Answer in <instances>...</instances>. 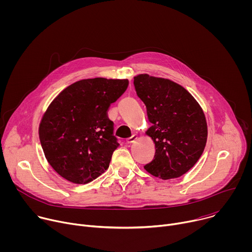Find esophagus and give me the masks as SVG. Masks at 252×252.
Instances as JSON below:
<instances>
[{
    "label": "esophagus",
    "instance_id": "34e87169",
    "mask_svg": "<svg viewBox=\"0 0 252 252\" xmlns=\"http://www.w3.org/2000/svg\"><path fill=\"white\" fill-rule=\"evenodd\" d=\"M136 139H137V135H136V134H132L130 137L126 138V142H127V143H132V142H134Z\"/></svg>",
    "mask_w": 252,
    "mask_h": 252
}]
</instances>
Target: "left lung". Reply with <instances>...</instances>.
<instances>
[{"label":"left lung","mask_w":252,"mask_h":252,"mask_svg":"<svg viewBox=\"0 0 252 252\" xmlns=\"http://www.w3.org/2000/svg\"><path fill=\"white\" fill-rule=\"evenodd\" d=\"M133 85L152 123L146 133L156 145L155 158L145 168L161 179L182 176L205 148L207 126L201 107L186 89L169 80L138 75Z\"/></svg>","instance_id":"obj_1"}]
</instances>
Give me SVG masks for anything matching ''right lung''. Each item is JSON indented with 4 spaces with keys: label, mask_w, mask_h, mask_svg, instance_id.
I'll return each instance as SVG.
<instances>
[{
    "label": "right lung",
    "mask_w": 252,
    "mask_h": 252,
    "mask_svg": "<svg viewBox=\"0 0 252 252\" xmlns=\"http://www.w3.org/2000/svg\"><path fill=\"white\" fill-rule=\"evenodd\" d=\"M127 86V80H82L48 107L39 128L41 146L51 166L66 181L87 184L109 167L119 143L106 112Z\"/></svg>",
    "instance_id": "right-lung-1"
}]
</instances>
